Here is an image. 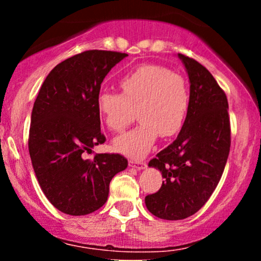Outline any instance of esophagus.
<instances>
[{
	"mask_svg": "<svg viewBox=\"0 0 261 261\" xmlns=\"http://www.w3.org/2000/svg\"><path fill=\"white\" fill-rule=\"evenodd\" d=\"M128 164H130V167H134V168H136L137 170L146 168V162H143V161L130 160V161H128Z\"/></svg>",
	"mask_w": 261,
	"mask_h": 261,
	"instance_id": "1",
	"label": "esophagus"
}]
</instances>
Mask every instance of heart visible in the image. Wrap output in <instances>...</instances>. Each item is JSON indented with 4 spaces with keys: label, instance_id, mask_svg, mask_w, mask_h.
Returning a JSON list of instances; mask_svg holds the SVG:
<instances>
[{
    "label": "heart",
    "instance_id": "obj_1",
    "mask_svg": "<svg viewBox=\"0 0 261 261\" xmlns=\"http://www.w3.org/2000/svg\"><path fill=\"white\" fill-rule=\"evenodd\" d=\"M121 93L101 91L97 110L106 126L122 131L137 110L140 125L114 141V147L131 157L146 154L158 136H174L189 110V89L180 74L157 65H145L120 80Z\"/></svg>",
    "mask_w": 261,
    "mask_h": 261
}]
</instances>
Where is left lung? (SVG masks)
I'll list each match as a JSON object with an SVG mask.
<instances>
[{
    "mask_svg": "<svg viewBox=\"0 0 261 261\" xmlns=\"http://www.w3.org/2000/svg\"><path fill=\"white\" fill-rule=\"evenodd\" d=\"M178 56L190 82L188 115L174 142L149 161L164 180L157 193L145 197L148 211L168 221L184 220L205 205L222 176L230 147L226 93L196 60Z\"/></svg>",
    "mask_w": 261,
    "mask_h": 261,
    "instance_id": "left-lung-1",
    "label": "left lung"
}]
</instances>
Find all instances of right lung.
Wrapping results in <instances>:
<instances>
[{"label": "right lung", "instance_id": "add662e5", "mask_svg": "<svg viewBox=\"0 0 261 261\" xmlns=\"http://www.w3.org/2000/svg\"><path fill=\"white\" fill-rule=\"evenodd\" d=\"M127 54L88 50L56 65L33 107L28 147L35 175L50 202L83 216L100 208L127 160L118 153H86L106 142L97 97L109 71Z\"/></svg>", "mask_w": 261, "mask_h": 261}]
</instances>
